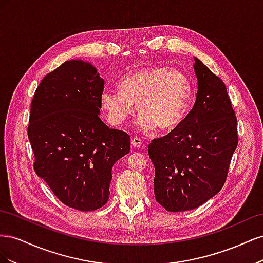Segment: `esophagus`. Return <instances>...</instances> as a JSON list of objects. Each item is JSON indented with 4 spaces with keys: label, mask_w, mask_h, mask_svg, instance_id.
<instances>
[{
    "label": "esophagus",
    "mask_w": 263,
    "mask_h": 263,
    "mask_svg": "<svg viewBox=\"0 0 263 263\" xmlns=\"http://www.w3.org/2000/svg\"><path fill=\"white\" fill-rule=\"evenodd\" d=\"M142 146V142H141V139L135 137L132 139V147L133 148H140Z\"/></svg>",
    "instance_id": "34e87169"
}]
</instances>
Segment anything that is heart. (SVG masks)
<instances>
[{"mask_svg":"<svg viewBox=\"0 0 263 263\" xmlns=\"http://www.w3.org/2000/svg\"><path fill=\"white\" fill-rule=\"evenodd\" d=\"M121 91L106 90L101 106L113 125H121L133 115L135 105L140 113L136 126L149 133L157 128L172 132L184 119L192 100L190 77L179 69L146 67L126 74L119 81Z\"/></svg>","mask_w":263,"mask_h":263,"instance_id":"1","label":"heart"}]
</instances>
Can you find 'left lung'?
<instances>
[{
	"instance_id": "8db88e82",
	"label": "left lung",
	"mask_w": 263,
	"mask_h": 263,
	"mask_svg": "<svg viewBox=\"0 0 263 263\" xmlns=\"http://www.w3.org/2000/svg\"><path fill=\"white\" fill-rule=\"evenodd\" d=\"M192 109L176 129L148 147L155 196L169 212L194 210L221 190L238 145L237 118L225 83L194 57Z\"/></svg>"
}]
</instances>
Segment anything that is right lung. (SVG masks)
Here are the masks:
<instances>
[{
    "instance_id": "obj_1",
    "label": "right lung",
    "mask_w": 263,
    "mask_h": 263,
    "mask_svg": "<svg viewBox=\"0 0 263 263\" xmlns=\"http://www.w3.org/2000/svg\"><path fill=\"white\" fill-rule=\"evenodd\" d=\"M104 79L92 63L71 59L47 74L30 105L34 169L69 208L90 212L108 201L113 165L130 137L101 121Z\"/></svg>"
}]
</instances>
